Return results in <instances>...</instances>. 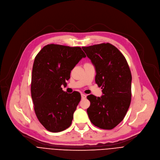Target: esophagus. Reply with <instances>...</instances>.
Segmentation results:
<instances>
[{"label": "esophagus", "mask_w": 160, "mask_h": 160, "mask_svg": "<svg viewBox=\"0 0 160 160\" xmlns=\"http://www.w3.org/2000/svg\"><path fill=\"white\" fill-rule=\"evenodd\" d=\"M81 97H82V98H83V99H84V98H86V94H83V93H82L81 94Z\"/></svg>", "instance_id": "34e87169"}]
</instances>
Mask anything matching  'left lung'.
Instances as JSON below:
<instances>
[{"label": "left lung", "instance_id": "left-lung-1", "mask_svg": "<svg viewBox=\"0 0 160 160\" xmlns=\"http://www.w3.org/2000/svg\"><path fill=\"white\" fill-rule=\"evenodd\" d=\"M96 71L95 82L102 86L101 97L88 96L87 109L91 123L110 130L124 118L131 101V72L122 52L113 45L100 44L82 47Z\"/></svg>", "mask_w": 160, "mask_h": 160}]
</instances>
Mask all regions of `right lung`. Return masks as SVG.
Segmentation results:
<instances>
[{"instance_id":"1","label":"right lung","mask_w":160,"mask_h":160,"mask_svg":"<svg viewBox=\"0 0 160 160\" xmlns=\"http://www.w3.org/2000/svg\"><path fill=\"white\" fill-rule=\"evenodd\" d=\"M86 57L80 47L48 44L36 56L32 70L31 92L37 118L52 132L64 131L71 125L81 95L62 90L71 71Z\"/></svg>"}]
</instances>
